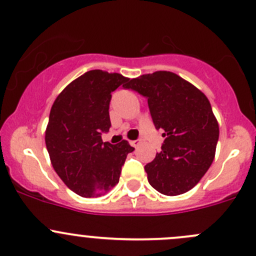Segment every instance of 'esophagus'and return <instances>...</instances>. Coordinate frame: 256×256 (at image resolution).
Returning a JSON list of instances; mask_svg holds the SVG:
<instances>
[{"label": "esophagus", "mask_w": 256, "mask_h": 256, "mask_svg": "<svg viewBox=\"0 0 256 256\" xmlns=\"http://www.w3.org/2000/svg\"><path fill=\"white\" fill-rule=\"evenodd\" d=\"M130 144H131V146L135 147V148H136V147H138L140 144H141V141H140V140H135V141H131Z\"/></svg>", "instance_id": "1"}]
</instances>
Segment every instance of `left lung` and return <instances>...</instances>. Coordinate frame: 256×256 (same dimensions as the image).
<instances>
[{
	"instance_id": "1",
	"label": "left lung",
	"mask_w": 256,
	"mask_h": 256,
	"mask_svg": "<svg viewBox=\"0 0 256 256\" xmlns=\"http://www.w3.org/2000/svg\"><path fill=\"white\" fill-rule=\"evenodd\" d=\"M124 88L147 99L162 150L144 166L150 184L163 195L189 192L214 162L220 128L208 99L173 72L157 71L134 78Z\"/></svg>"
}]
</instances>
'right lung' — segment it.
<instances>
[{
	"label": "right lung",
	"instance_id": "1",
	"mask_svg": "<svg viewBox=\"0 0 256 256\" xmlns=\"http://www.w3.org/2000/svg\"><path fill=\"white\" fill-rule=\"evenodd\" d=\"M119 74L92 70L72 80L50 110L45 144L61 180L82 198L106 195L119 182L121 166L134 147L103 142L109 131L112 93L128 84Z\"/></svg>",
	"mask_w": 256,
	"mask_h": 256
}]
</instances>
